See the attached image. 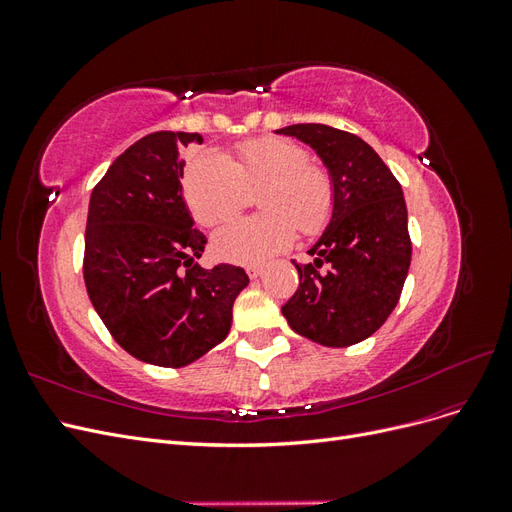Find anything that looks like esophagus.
Segmentation results:
<instances>
[{
	"label": "esophagus",
	"instance_id": "esophagus-1",
	"mask_svg": "<svg viewBox=\"0 0 512 512\" xmlns=\"http://www.w3.org/2000/svg\"><path fill=\"white\" fill-rule=\"evenodd\" d=\"M262 271H265V269H262L260 265H250V267H247V275H250L252 280H258V277L262 275Z\"/></svg>",
	"mask_w": 512,
	"mask_h": 512
}]
</instances>
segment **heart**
<instances>
[{
  "label": "heart",
  "mask_w": 512,
  "mask_h": 512,
  "mask_svg": "<svg viewBox=\"0 0 512 512\" xmlns=\"http://www.w3.org/2000/svg\"><path fill=\"white\" fill-rule=\"evenodd\" d=\"M265 211L230 222L215 232L213 247L222 258L258 265L284 252L297 237V226L314 235L333 209V183L324 168L309 164V153L284 138H258L237 147L235 158L203 151L183 177V194L194 218L218 226L239 213L250 192Z\"/></svg>",
  "instance_id": "heart-1"
}]
</instances>
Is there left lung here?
I'll return each instance as SVG.
<instances>
[{
  "label": "left lung",
  "instance_id": "1",
  "mask_svg": "<svg viewBox=\"0 0 512 512\" xmlns=\"http://www.w3.org/2000/svg\"><path fill=\"white\" fill-rule=\"evenodd\" d=\"M275 132L312 147L333 183L331 220L307 250L314 260H292L299 288L282 314L294 333L320 346L359 344L382 327L404 290L412 258L404 192L359 136L322 123Z\"/></svg>",
  "mask_w": 512,
  "mask_h": 512
}]
</instances>
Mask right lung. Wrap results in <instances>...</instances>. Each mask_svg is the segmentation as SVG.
<instances>
[{"mask_svg": "<svg viewBox=\"0 0 512 512\" xmlns=\"http://www.w3.org/2000/svg\"><path fill=\"white\" fill-rule=\"evenodd\" d=\"M190 132H153L128 147L89 198L85 286L115 342L134 359L185 367L222 344L250 284L241 267L194 262L207 237L183 200Z\"/></svg>", "mask_w": 512, "mask_h": 512, "instance_id": "obj_1", "label": "right lung"}]
</instances>
